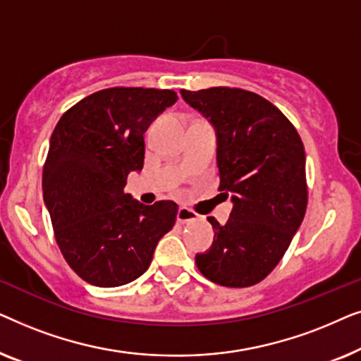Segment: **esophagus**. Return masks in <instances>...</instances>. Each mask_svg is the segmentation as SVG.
<instances>
[{
	"mask_svg": "<svg viewBox=\"0 0 361 361\" xmlns=\"http://www.w3.org/2000/svg\"><path fill=\"white\" fill-rule=\"evenodd\" d=\"M197 219H199V215L194 210L187 209V207H179V210H177V221L179 224H187V221H194Z\"/></svg>",
	"mask_w": 361,
	"mask_h": 361,
	"instance_id": "34e87169",
	"label": "esophagus"
}]
</instances>
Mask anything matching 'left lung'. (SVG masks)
<instances>
[{
  "label": "left lung",
  "mask_w": 361,
  "mask_h": 361,
  "mask_svg": "<svg viewBox=\"0 0 361 361\" xmlns=\"http://www.w3.org/2000/svg\"><path fill=\"white\" fill-rule=\"evenodd\" d=\"M216 136L220 190L231 199L230 219L214 216V243L195 255L212 283L248 288L276 268L307 207L304 145L290 121L266 98L241 88L180 90Z\"/></svg>",
  "instance_id": "obj_1"
}]
</instances>
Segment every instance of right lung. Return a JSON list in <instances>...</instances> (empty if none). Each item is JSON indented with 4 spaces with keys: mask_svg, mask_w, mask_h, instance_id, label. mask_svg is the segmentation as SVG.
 Returning <instances> with one entry per match:
<instances>
[{
    "mask_svg": "<svg viewBox=\"0 0 361 361\" xmlns=\"http://www.w3.org/2000/svg\"><path fill=\"white\" fill-rule=\"evenodd\" d=\"M176 92L115 87L92 93L59 120L42 172L44 202L59 248L88 284L116 288L149 268L177 204L145 205L125 192L145 164V133Z\"/></svg>",
    "mask_w": 361,
    "mask_h": 361,
    "instance_id": "1",
    "label": "right lung"
}]
</instances>
